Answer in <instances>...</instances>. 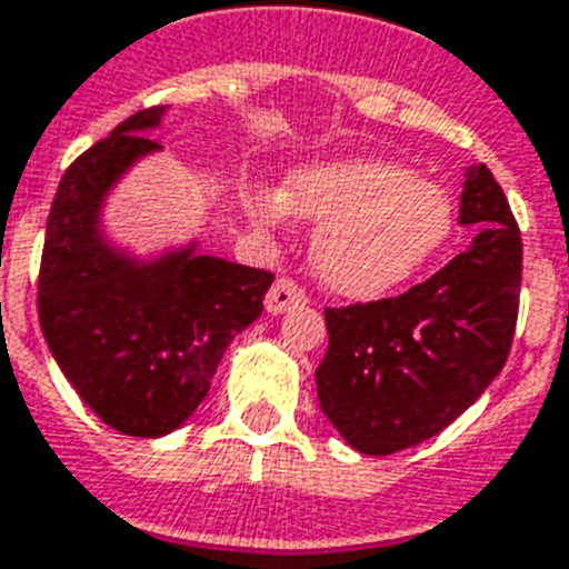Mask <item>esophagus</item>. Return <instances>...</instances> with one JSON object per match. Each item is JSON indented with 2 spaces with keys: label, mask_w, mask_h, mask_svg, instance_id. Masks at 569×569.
I'll list each match as a JSON object with an SVG mask.
<instances>
[{
  "label": "esophagus",
  "mask_w": 569,
  "mask_h": 569,
  "mask_svg": "<svg viewBox=\"0 0 569 569\" xmlns=\"http://www.w3.org/2000/svg\"><path fill=\"white\" fill-rule=\"evenodd\" d=\"M303 301H307L303 289H298V286H295L289 277H280V280H274V286L268 289L266 310L271 316H280V313L292 310V307H298V303H303Z\"/></svg>",
  "instance_id": "34e87169"
}]
</instances>
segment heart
<instances>
[{
  "mask_svg": "<svg viewBox=\"0 0 569 569\" xmlns=\"http://www.w3.org/2000/svg\"><path fill=\"white\" fill-rule=\"evenodd\" d=\"M250 214L286 227L295 214L319 223L316 274L342 298H379L427 271L453 238V199L402 163L349 158L295 169L286 190L259 188Z\"/></svg>",
  "mask_w": 569,
  "mask_h": 569,
  "instance_id": "obj_1",
  "label": "heart"
}]
</instances>
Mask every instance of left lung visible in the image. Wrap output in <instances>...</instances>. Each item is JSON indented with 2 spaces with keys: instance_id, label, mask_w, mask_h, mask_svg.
Instances as JSON below:
<instances>
[{
  "instance_id": "obj_1",
  "label": "left lung",
  "mask_w": 569,
  "mask_h": 569,
  "mask_svg": "<svg viewBox=\"0 0 569 569\" xmlns=\"http://www.w3.org/2000/svg\"><path fill=\"white\" fill-rule=\"evenodd\" d=\"M459 223L477 227V236L439 274L397 298L325 310L319 406L358 453L388 457L439 436L505 367L522 238L483 163L468 167Z\"/></svg>"
}]
</instances>
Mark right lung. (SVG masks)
I'll use <instances>...</instances> for the list:
<instances>
[{"instance_id":"add662e5","label":"right lung","mask_w":569,"mask_h":569,"mask_svg":"<svg viewBox=\"0 0 569 569\" xmlns=\"http://www.w3.org/2000/svg\"><path fill=\"white\" fill-rule=\"evenodd\" d=\"M163 112H133L68 167L38 277V319L59 370L107 427L137 439L167 436L199 409L274 280L199 253V241L140 259L107 238L103 202L137 160L160 151L146 133Z\"/></svg>"}]
</instances>
